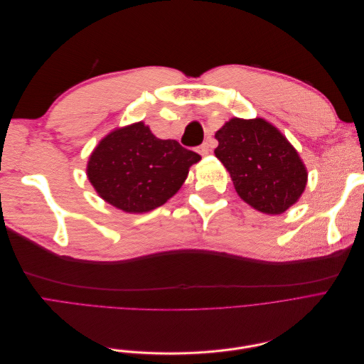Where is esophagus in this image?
<instances>
[{"label":"esophagus","instance_id":"esophagus-1","mask_svg":"<svg viewBox=\"0 0 364 364\" xmlns=\"http://www.w3.org/2000/svg\"><path fill=\"white\" fill-rule=\"evenodd\" d=\"M197 153H200L202 156H206L208 153H209V144H208V142H203L202 146L197 147Z\"/></svg>","mask_w":364,"mask_h":364}]
</instances>
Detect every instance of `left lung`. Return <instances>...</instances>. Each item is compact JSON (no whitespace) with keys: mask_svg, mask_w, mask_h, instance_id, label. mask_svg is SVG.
Instances as JSON below:
<instances>
[{"mask_svg":"<svg viewBox=\"0 0 364 364\" xmlns=\"http://www.w3.org/2000/svg\"><path fill=\"white\" fill-rule=\"evenodd\" d=\"M215 156L247 205L277 215L301 199L308 181L305 164L267 119L234 117L215 132Z\"/></svg>","mask_w":364,"mask_h":364,"instance_id":"obj_1","label":"left lung"}]
</instances>
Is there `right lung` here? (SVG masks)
Returning a JSON list of instances; mask_svg holds the SVG:
<instances>
[{
    "instance_id": "right-lung-1",
    "label": "right lung",
    "mask_w": 364,
    "mask_h": 364,
    "mask_svg": "<svg viewBox=\"0 0 364 364\" xmlns=\"http://www.w3.org/2000/svg\"><path fill=\"white\" fill-rule=\"evenodd\" d=\"M200 155L159 139L144 121L117 127L90 155L86 176L105 202L129 214L149 213L181 190Z\"/></svg>"
}]
</instances>
